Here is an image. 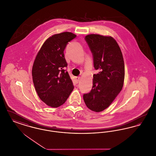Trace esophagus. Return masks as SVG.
Segmentation results:
<instances>
[{"mask_svg":"<svg viewBox=\"0 0 156 156\" xmlns=\"http://www.w3.org/2000/svg\"><path fill=\"white\" fill-rule=\"evenodd\" d=\"M80 79H81V78H80V76H76V77H75V80H76V81L77 82H80Z\"/></svg>","mask_w":156,"mask_h":156,"instance_id":"esophagus-1","label":"esophagus"}]
</instances>
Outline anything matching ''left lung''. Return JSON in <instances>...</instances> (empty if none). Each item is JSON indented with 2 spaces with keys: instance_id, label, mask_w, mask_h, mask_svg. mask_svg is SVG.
<instances>
[{
  "instance_id": "8db88e82",
  "label": "left lung",
  "mask_w": 156,
  "mask_h": 156,
  "mask_svg": "<svg viewBox=\"0 0 156 156\" xmlns=\"http://www.w3.org/2000/svg\"><path fill=\"white\" fill-rule=\"evenodd\" d=\"M85 40L93 54L94 65L99 72L93 75L92 89L83 98L92 111L108 108L122 90L125 80V64L119 45L111 36L90 34Z\"/></svg>"
}]
</instances>
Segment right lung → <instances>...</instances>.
I'll list each match as a JSON object with an SVG mask.
<instances>
[{
  "mask_svg": "<svg viewBox=\"0 0 156 156\" xmlns=\"http://www.w3.org/2000/svg\"><path fill=\"white\" fill-rule=\"evenodd\" d=\"M71 32L55 34L48 38L37 53L32 67L33 81L40 99L47 105L57 108L64 104L74 87L64 70L67 63L64 51L76 37Z\"/></svg>",
  "mask_w": 156,
  "mask_h": 156,
  "instance_id": "obj_1",
  "label": "right lung"
}]
</instances>
